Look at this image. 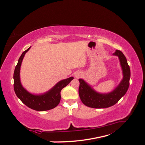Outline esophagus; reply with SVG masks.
<instances>
[{"label": "esophagus", "instance_id": "34e87169", "mask_svg": "<svg viewBox=\"0 0 145 145\" xmlns=\"http://www.w3.org/2000/svg\"><path fill=\"white\" fill-rule=\"evenodd\" d=\"M80 76H81V74H80V73H76V74L75 75V77L76 78H78V77H79Z\"/></svg>", "mask_w": 145, "mask_h": 145}]
</instances>
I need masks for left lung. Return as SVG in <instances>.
Segmentation results:
<instances>
[{
    "mask_svg": "<svg viewBox=\"0 0 145 145\" xmlns=\"http://www.w3.org/2000/svg\"><path fill=\"white\" fill-rule=\"evenodd\" d=\"M118 57L121 66L123 78L114 90L107 93H101L95 91L88 82L79 78L78 94L82 102L88 107L102 109L112 106L125 95L129 86L131 70L127 59L121 51L116 50L112 54Z\"/></svg>",
    "mask_w": 145,
    "mask_h": 145,
    "instance_id": "8db88e82",
    "label": "left lung"
}]
</instances>
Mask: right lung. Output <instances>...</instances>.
<instances>
[{"instance_id":"1","label":"right lung","mask_w":145,"mask_h":145,"mask_svg":"<svg viewBox=\"0 0 145 145\" xmlns=\"http://www.w3.org/2000/svg\"><path fill=\"white\" fill-rule=\"evenodd\" d=\"M29 48L22 54L13 74L14 89L16 96L24 104L32 109L38 111H47L54 109L59 104L61 100V91L73 79V77L59 81L50 89L41 94H33L23 87L20 81V67L25 54Z\"/></svg>"}]
</instances>
